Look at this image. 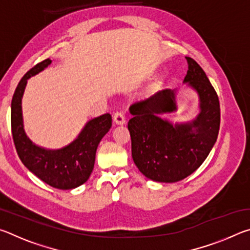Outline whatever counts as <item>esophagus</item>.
<instances>
[{"label":"esophagus","instance_id":"1","mask_svg":"<svg viewBox=\"0 0 250 250\" xmlns=\"http://www.w3.org/2000/svg\"><path fill=\"white\" fill-rule=\"evenodd\" d=\"M113 121H115L117 125H124V124H125V113L122 112V111H117L115 115H113Z\"/></svg>","mask_w":250,"mask_h":250}]
</instances>
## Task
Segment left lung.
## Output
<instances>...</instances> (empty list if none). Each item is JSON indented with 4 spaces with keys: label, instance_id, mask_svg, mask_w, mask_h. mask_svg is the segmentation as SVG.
I'll list each match as a JSON object with an SVG mask.
<instances>
[{
    "label": "left lung",
    "instance_id": "obj_1",
    "mask_svg": "<svg viewBox=\"0 0 250 250\" xmlns=\"http://www.w3.org/2000/svg\"><path fill=\"white\" fill-rule=\"evenodd\" d=\"M184 83L197 91L201 113L192 124L173 125L159 117L176 109L174 91L164 89L131 104L128 122L135 166L147 179L173 183L202 166L216 142L221 108L218 96L205 71L191 57Z\"/></svg>",
    "mask_w": 250,
    "mask_h": 250
}]
</instances>
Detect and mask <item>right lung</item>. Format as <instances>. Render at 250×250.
Instances as JSON below:
<instances>
[{
	"mask_svg": "<svg viewBox=\"0 0 250 250\" xmlns=\"http://www.w3.org/2000/svg\"><path fill=\"white\" fill-rule=\"evenodd\" d=\"M50 62L49 59L39 62L20 80L11 104L12 135L16 152L29 171L55 188L71 189L89 179L94 170L97 146L111 128L112 118L110 113H104L90 120L78 138L61 150H45L33 145L23 129L22 96L27 79Z\"/></svg>",
	"mask_w": 250,
	"mask_h": 250,
	"instance_id": "obj_1",
	"label": "right lung"
}]
</instances>
